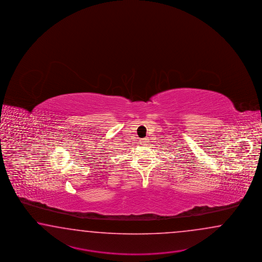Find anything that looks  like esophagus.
<instances>
[{"mask_svg":"<svg viewBox=\"0 0 262 262\" xmlns=\"http://www.w3.org/2000/svg\"><path fill=\"white\" fill-rule=\"evenodd\" d=\"M141 141L144 145H146L147 143H149V139L148 138H144V139H142Z\"/></svg>","mask_w":262,"mask_h":262,"instance_id":"esophagus-1","label":"esophagus"}]
</instances>
